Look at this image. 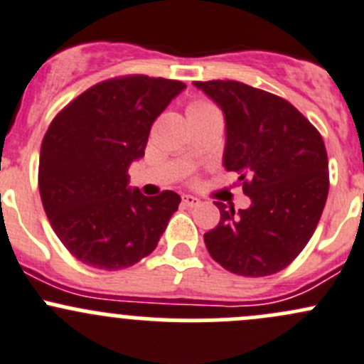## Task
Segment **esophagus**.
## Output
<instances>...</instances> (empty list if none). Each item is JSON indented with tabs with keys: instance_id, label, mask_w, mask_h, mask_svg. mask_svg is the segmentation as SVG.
<instances>
[{
	"instance_id": "obj_1",
	"label": "esophagus",
	"mask_w": 364,
	"mask_h": 364,
	"mask_svg": "<svg viewBox=\"0 0 364 364\" xmlns=\"http://www.w3.org/2000/svg\"><path fill=\"white\" fill-rule=\"evenodd\" d=\"M199 203H200V200L197 199V197H193V196H183V204L188 205V208H193V205H197Z\"/></svg>"
}]
</instances>
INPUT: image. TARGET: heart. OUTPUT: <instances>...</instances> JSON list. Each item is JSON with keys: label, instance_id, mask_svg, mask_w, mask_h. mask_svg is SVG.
<instances>
[{"label": "heart", "instance_id": "heart-1", "mask_svg": "<svg viewBox=\"0 0 364 364\" xmlns=\"http://www.w3.org/2000/svg\"><path fill=\"white\" fill-rule=\"evenodd\" d=\"M208 107H211V105H208L205 102H196V104L190 105V109H208Z\"/></svg>", "mask_w": 364, "mask_h": 364}]
</instances>
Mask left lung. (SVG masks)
<instances>
[{
	"label": "left lung",
	"instance_id": "left-lung-1",
	"mask_svg": "<svg viewBox=\"0 0 364 364\" xmlns=\"http://www.w3.org/2000/svg\"><path fill=\"white\" fill-rule=\"evenodd\" d=\"M225 116L223 167L240 174L250 208L215 203L204 234L209 255L241 277L287 267L315 232L329 192L328 153L317 128L292 104L237 80L193 82Z\"/></svg>",
	"mask_w": 364,
	"mask_h": 364
}]
</instances>
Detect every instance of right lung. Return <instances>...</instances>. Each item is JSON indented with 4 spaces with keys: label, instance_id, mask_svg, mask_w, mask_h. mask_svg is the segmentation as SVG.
Returning <instances> with one entry per match:
<instances>
[{
    "label": "right lung",
    "instance_id": "add662e5",
    "mask_svg": "<svg viewBox=\"0 0 364 364\" xmlns=\"http://www.w3.org/2000/svg\"><path fill=\"white\" fill-rule=\"evenodd\" d=\"M185 87L161 77H116L84 91L50 123L40 149V197L80 262L123 269L159 245L181 197L132 190L128 167L144 156L153 121Z\"/></svg>",
    "mask_w": 364,
    "mask_h": 364
}]
</instances>
